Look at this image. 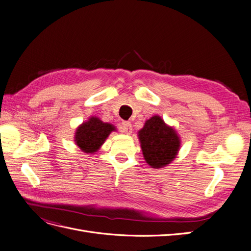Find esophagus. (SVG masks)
<instances>
[{"label": "esophagus", "instance_id": "34e87169", "mask_svg": "<svg viewBox=\"0 0 251 251\" xmlns=\"http://www.w3.org/2000/svg\"><path fill=\"white\" fill-rule=\"evenodd\" d=\"M122 131L127 134H131L132 133V124L128 121H124L122 123Z\"/></svg>", "mask_w": 251, "mask_h": 251}]
</instances>
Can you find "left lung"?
I'll return each instance as SVG.
<instances>
[{"mask_svg":"<svg viewBox=\"0 0 251 251\" xmlns=\"http://www.w3.org/2000/svg\"><path fill=\"white\" fill-rule=\"evenodd\" d=\"M137 135L144 158L151 168L165 167L176 158L181 145L180 137L160 116L155 115L147 120Z\"/></svg>","mask_w":251,"mask_h":251,"instance_id":"obj_1","label":"left lung"}]
</instances>
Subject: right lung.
<instances>
[{
  "instance_id": "1",
  "label": "right lung",
  "mask_w": 251,
  "mask_h": 251,
  "mask_svg": "<svg viewBox=\"0 0 251 251\" xmlns=\"http://www.w3.org/2000/svg\"><path fill=\"white\" fill-rule=\"evenodd\" d=\"M116 130L113 124L104 123L100 118L92 116L75 129V144L86 154H95Z\"/></svg>"
}]
</instances>
